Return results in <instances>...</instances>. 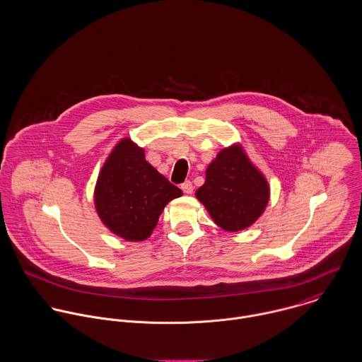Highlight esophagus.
<instances>
[{
    "instance_id": "esophagus-1",
    "label": "esophagus",
    "mask_w": 362,
    "mask_h": 362,
    "mask_svg": "<svg viewBox=\"0 0 362 362\" xmlns=\"http://www.w3.org/2000/svg\"><path fill=\"white\" fill-rule=\"evenodd\" d=\"M181 189L185 192V194H192L194 192V187H192V182L191 181H185L181 184Z\"/></svg>"
}]
</instances>
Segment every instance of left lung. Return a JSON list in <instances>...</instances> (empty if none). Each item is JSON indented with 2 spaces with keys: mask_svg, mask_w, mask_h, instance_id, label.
<instances>
[{
  "mask_svg": "<svg viewBox=\"0 0 362 362\" xmlns=\"http://www.w3.org/2000/svg\"><path fill=\"white\" fill-rule=\"evenodd\" d=\"M217 226L241 231L258 220L269 202V185L241 148L223 149L209 164L206 181L197 191Z\"/></svg>",
  "mask_w": 362,
  "mask_h": 362,
  "instance_id": "left-lung-1",
  "label": "left lung"
}]
</instances>
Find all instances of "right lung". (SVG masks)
<instances>
[{
	"label": "right lung",
	"mask_w": 362,
	"mask_h": 362,
	"mask_svg": "<svg viewBox=\"0 0 362 362\" xmlns=\"http://www.w3.org/2000/svg\"><path fill=\"white\" fill-rule=\"evenodd\" d=\"M182 195L128 138L108 156L95 189V205L104 224L128 241L146 240L164 206Z\"/></svg>",
	"instance_id": "right-lung-1"
}]
</instances>
